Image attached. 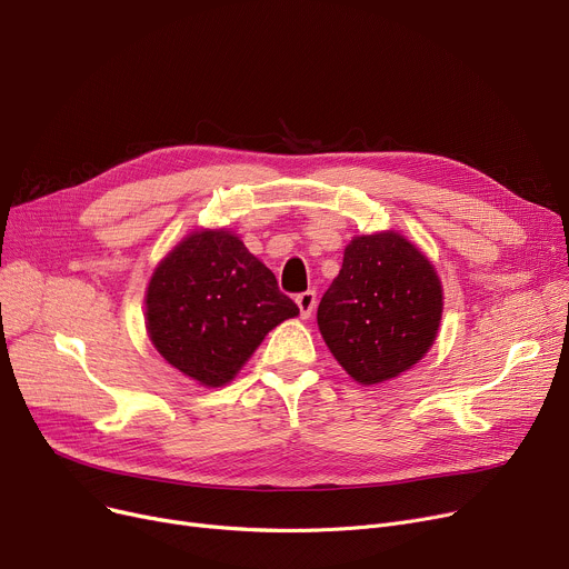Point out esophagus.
<instances>
[{"label":"esophagus","instance_id":"obj_1","mask_svg":"<svg viewBox=\"0 0 569 569\" xmlns=\"http://www.w3.org/2000/svg\"><path fill=\"white\" fill-rule=\"evenodd\" d=\"M296 306H298V310H300V317H303V319L312 317V312H315V308H317V291H315V289H308V291H303V293H298V296H296Z\"/></svg>","mask_w":569,"mask_h":569}]
</instances>
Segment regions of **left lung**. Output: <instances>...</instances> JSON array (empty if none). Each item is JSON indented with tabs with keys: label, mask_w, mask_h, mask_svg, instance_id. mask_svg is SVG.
<instances>
[{
	"label": "left lung",
	"mask_w": 569,
	"mask_h": 569,
	"mask_svg": "<svg viewBox=\"0 0 569 569\" xmlns=\"http://www.w3.org/2000/svg\"><path fill=\"white\" fill-rule=\"evenodd\" d=\"M443 289L429 259L397 231L356 237L323 293L317 323L358 383L399 377L437 340Z\"/></svg>",
	"instance_id": "8db88e82"
}]
</instances>
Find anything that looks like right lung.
I'll return each instance as SVG.
<instances>
[{
    "instance_id": "1",
    "label": "right lung",
    "mask_w": 569,
    "mask_h": 569,
    "mask_svg": "<svg viewBox=\"0 0 569 569\" xmlns=\"http://www.w3.org/2000/svg\"><path fill=\"white\" fill-rule=\"evenodd\" d=\"M298 306L276 276L224 229L192 231L151 276L147 330L158 353L186 377L218 388Z\"/></svg>"
}]
</instances>
